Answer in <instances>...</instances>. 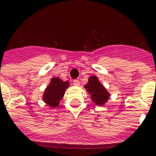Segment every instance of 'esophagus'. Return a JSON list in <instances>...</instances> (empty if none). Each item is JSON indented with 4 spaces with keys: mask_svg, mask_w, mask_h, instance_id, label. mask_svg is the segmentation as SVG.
Here are the masks:
<instances>
[{
    "mask_svg": "<svg viewBox=\"0 0 156 156\" xmlns=\"http://www.w3.org/2000/svg\"><path fill=\"white\" fill-rule=\"evenodd\" d=\"M73 84H74V85H76V86H78V85H80L79 80H73Z\"/></svg>",
    "mask_w": 156,
    "mask_h": 156,
    "instance_id": "esophagus-1",
    "label": "esophagus"
}]
</instances>
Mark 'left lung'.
<instances>
[{"mask_svg":"<svg viewBox=\"0 0 156 156\" xmlns=\"http://www.w3.org/2000/svg\"><path fill=\"white\" fill-rule=\"evenodd\" d=\"M84 88L89 92L92 101L96 105L102 106L109 99L110 94L95 76L89 77V81L84 85Z\"/></svg>","mask_w":156,"mask_h":156,"instance_id":"1","label":"left lung"}]
</instances>
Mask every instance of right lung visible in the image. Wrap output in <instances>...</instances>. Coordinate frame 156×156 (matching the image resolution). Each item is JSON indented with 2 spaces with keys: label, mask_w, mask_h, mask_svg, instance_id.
Masks as SVG:
<instances>
[{
  "label": "right lung",
  "mask_w": 156,
  "mask_h": 156,
  "mask_svg": "<svg viewBox=\"0 0 156 156\" xmlns=\"http://www.w3.org/2000/svg\"><path fill=\"white\" fill-rule=\"evenodd\" d=\"M69 82L63 81L58 77L52 78L43 94V100L51 107L58 106L60 100L64 96L66 89L69 87Z\"/></svg>",
  "instance_id": "obj_1"
}]
</instances>
